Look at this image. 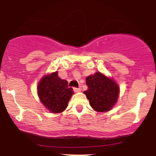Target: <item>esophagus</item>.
I'll return each instance as SVG.
<instances>
[{
    "label": "esophagus",
    "mask_w": 156,
    "mask_h": 156,
    "mask_svg": "<svg viewBox=\"0 0 156 156\" xmlns=\"http://www.w3.org/2000/svg\"><path fill=\"white\" fill-rule=\"evenodd\" d=\"M81 89H82V88L80 87H78V88H73V90H74L75 92H79L81 91Z\"/></svg>",
    "instance_id": "1"
}]
</instances>
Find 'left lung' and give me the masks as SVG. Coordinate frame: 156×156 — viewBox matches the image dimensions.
Here are the masks:
<instances>
[{
	"mask_svg": "<svg viewBox=\"0 0 156 156\" xmlns=\"http://www.w3.org/2000/svg\"><path fill=\"white\" fill-rule=\"evenodd\" d=\"M88 89L83 92L89 101V104L98 112L112 110L117 103L119 94L118 84L103 73L97 72L86 78Z\"/></svg>",
	"mask_w": 156,
	"mask_h": 156,
	"instance_id": "1",
	"label": "left lung"
}]
</instances>
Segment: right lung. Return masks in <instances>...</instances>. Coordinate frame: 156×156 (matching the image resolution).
I'll return each instance as SVG.
<instances>
[{
  "label": "right lung",
  "instance_id": "1",
  "mask_svg": "<svg viewBox=\"0 0 156 156\" xmlns=\"http://www.w3.org/2000/svg\"><path fill=\"white\" fill-rule=\"evenodd\" d=\"M73 93V88L68 87L67 80L61 79L57 71L44 75L37 86L41 103L53 114L61 113L67 108Z\"/></svg>",
  "mask_w": 156,
  "mask_h": 156
}]
</instances>
